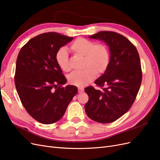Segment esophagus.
Instances as JSON below:
<instances>
[{
	"instance_id": "34e87169",
	"label": "esophagus",
	"mask_w": 160,
	"mask_h": 160,
	"mask_svg": "<svg viewBox=\"0 0 160 160\" xmlns=\"http://www.w3.org/2000/svg\"><path fill=\"white\" fill-rule=\"evenodd\" d=\"M84 91V89L82 88H78V92L79 93H82V92Z\"/></svg>"
}]
</instances>
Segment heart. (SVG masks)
<instances>
[{
	"label": "heart",
	"mask_w": 160,
	"mask_h": 160,
	"mask_svg": "<svg viewBox=\"0 0 160 160\" xmlns=\"http://www.w3.org/2000/svg\"><path fill=\"white\" fill-rule=\"evenodd\" d=\"M69 51L77 56L83 57L82 68L84 70L71 73L68 80L69 83L77 87H84L93 81L96 75H101L107 70L110 62V53L108 47L102 43H95L85 38H77L72 42ZM56 61L59 68L64 72H69L68 53L61 49L56 55Z\"/></svg>",
	"instance_id": "heart-1"
}]
</instances>
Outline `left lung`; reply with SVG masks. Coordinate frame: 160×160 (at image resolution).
I'll use <instances>...</instances> for the list:
<instances>
[{"label":"left lung","instance_id":"8db88e82","mask_svg":"<svg viewBox=\"0 0 160 160\" xmlns=\"http://www.w3.org/2000/svg\"><path fill=\"white\" fill-rule=\"evenodd\" d=\"M89 38L106 43L110 62L105 73L95 81L103 89H85L89 96L85 110L92 120L108 123L126 113L136 98L142 79L139 53L126 37L117 32L100 31Z\"/></svg>","mask_w":160,"mask_h":160}]
</instances>
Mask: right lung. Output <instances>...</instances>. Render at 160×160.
I'll return each instance as SVG.
<instances>
[{"mask_svg":"<svg viewBox=\"0 0 160 160\" xmlns=\"http://www.w3.org/2000/svg\"><path fill=\"white\" fill-rule=\"evenodd\" d=\"M73 38L57 32H45L31 38L19 52L14 83L24 108L42 124H51L63 116L77 93L56 61L60 48ZM58 85H59V87Z\"/></svg>","mask_w":160,"mask_h":160,"instance_id":"add662e5","label":"right lung"}]
</instances>
